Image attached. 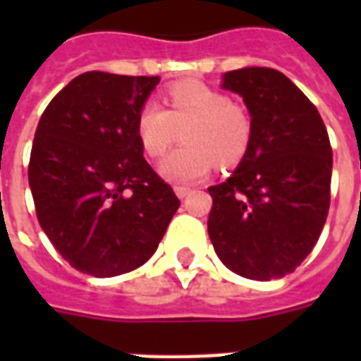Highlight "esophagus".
<instances>
[{"instance_id": "obj_1", "label": "esophagus", "mask_w": 361, "mask_h": 361, "mask_svg": "<svg viewBox=\"0 0 361 361\" xmlns=\"http://www.w3.org/2000/svg\"><path fill=\"white\" fill-rule=\"evenodd\" d=\"M191 187H185V185H178L176 187V195H178V197L180 198H185L187 195H191Z\"/></svg>"}]
</instances>
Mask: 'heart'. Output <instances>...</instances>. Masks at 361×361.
Listing matches in <instances>:
<instances>
[{
    "mask_svg": "<svg viewBox=\"0 0 361 361\" xmlns=\"http://www.w3.org/2000/svg\"><path fill=\"white\" fill-rule=\"evenodd\" d=\"M183 146L161 164V172L174 183H195L219 164L238 163L251 142V118L225 93L202 82H178L169 87V110L161 104H142L136 133L152 157H161L178 140Z\"/></svg>",
    "mask_w": 361,
    "mask_h": 361,
    "instance_id": "obj_1",
    "label": "heart"
}]
</instances>
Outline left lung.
<instances>
[{
  "label": "left lung",
  "instance_id": "left-lung-1",
  "mask_svg": "<svg viewBox=\"0 0 361 361\" xmlns=\"http://www.w3.org/2000/svg\"><path fill=\"white\" fill-rule=\"evenodd\" d=\"M223 87L243 99L252 133L231 178L208 187L209 240L234 274L281 279L324 228L334 164L328 130L317 106L279 71H228Z\"/></svg>",
  "mask_w": 361,
  "mask_h": 361
}]
</instances>
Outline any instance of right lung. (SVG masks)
<instances>
[{
    "mask_svg": "<svg viewBox=\"0 0 361 361\" xmlns=\"http://www.w3.org/2000/svg\"><path fill=\"white\" fill-rule=\"evenodd\" d=\"M159 76L90 71L42 112L30 189L39 225L82 274L114 277L146 262L180 200L144 159L136 116Z\"/></svg>",
    "mask_w": 361,
    "mask_h": 361,
    "instance_id": "right-lung-1",
    "label": "right lung"
}]
</instances>
